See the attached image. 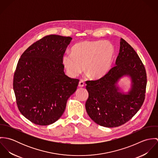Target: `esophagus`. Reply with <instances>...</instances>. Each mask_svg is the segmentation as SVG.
Here are the masks:
<instances>
[{"mask_svg": "<svg viewBox=\"0 0 158 158\" xmlns=\"http://www.w3.org/2000/svg\"><path fill=\"white\" fill-rule=\"evenodd\" d=\"M85 86V83H84V81L83 80H80V82H79V83H78V86L79 87H80V88H82V87H83Z\"/></svg>", "mask_w": 158, "mask_h": 158, "instance_id": "esophagus-1", "label": "esophagus"}]
</instances>
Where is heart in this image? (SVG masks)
Listing matches in <instances>:
<instances>
[{
  "mask_svg": "<svg viewBox=\"0 0 158 158\" xmlns=\"http://www.w3.org/2000/svg\"><path fill=\"white\" fill-rule=\"evenodd\" d=\"M114 53V45L109 41H84L73 45L72 53L64 54L62 61L71 77L78 76L85 66L86 73L91 78L97 79L110 70Z\"/></svg>",
  "mask_w": 158,
  "mask_h": 158,
  "instance_id": "1",
  "label": "heart"
}]
</instances>
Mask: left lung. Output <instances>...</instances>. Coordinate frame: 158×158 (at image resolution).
Returning a JSON list of instances; mask_svg holds the SVG:
<instances>
[{"instance_id":"left-lung-1","label":"left lung","mask_w":158,"mask_h":158,"mask_svg":"<svg viewBox=\"0 0 158 158\" xmlns=\"http://www.w3.org/2000/svg\"><path fill=\"white\" fill-rule=\"evenodd\" d=\"M115 65L102 78L86 81L89 97L86 110L90 118L100 126L113 128L128 122L143 103L147 73L133 48L120 39ZM123 75L132 78V88L128 94L120 93L115 84Z\"/></svg>"}]
</instances>
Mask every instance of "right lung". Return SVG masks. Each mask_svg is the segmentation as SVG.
<instances>
[{
    "instance_id": "obj_1",
    "label": "right lung",
    "mask_w": 158,
    "mask_h": 158,
    "mask_svg": "<svg viewBox=\"0 0 158 158\" xmlns=\"http://www.w3.org/2000/svg\"><path fill=\"white\" fill-rule=\"evenodd\" d=\"M72 38L47 35L28 47L21 56L13 78L19 111L32 123L48 125L64 113L78 79L64 72L62 59Z\"/></svg>"
}]
</instances>
